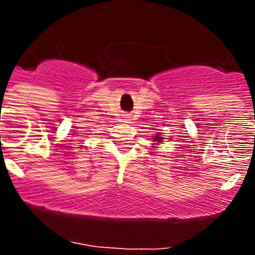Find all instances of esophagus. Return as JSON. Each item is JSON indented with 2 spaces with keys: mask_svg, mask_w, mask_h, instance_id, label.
Returning a JSON list of instances; mask_svg holds the SVG:
<instances>
[{
  "mask_svg": "<svg viewBox=\"0 0 255 255\" xmlns=\"http://www.w3.org/2000/svg\"><path fill=\"white\" fill-rule=\"evenodd\" d=\"M126 119H128V120H129V119H130V117H129V116H126Z\"/></svg>",
  "mask_w": 255,
  "mask_h": 255,
  "instance_id": "obj_1",
  "label": "esophagus"
}]
</instances>
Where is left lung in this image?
I'll list each match as a JSON object with an SVG mask.
<instances>
[{"label": "left lung", "instance_id": "8db88e82", "mask_svg": "<svg viewBox=\"0 0 255 255\" xmlns=\"http://www.w3.org/2000/svg\"><path fill=\"white\" fill-rule=\"evenodd\" d=\"M162 139H163V138H162V136H161V134H159V132H158V134L155 135L154 138H153V141H158V143H161V141H162Z\"/></svg>", "mask_w": 255, "mask_h": 255}]
</instances>
